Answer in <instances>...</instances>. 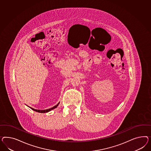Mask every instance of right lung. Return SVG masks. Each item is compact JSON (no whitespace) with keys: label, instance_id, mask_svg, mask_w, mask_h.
<instances>
[{"label":"right lung","instance_id":"obj_1","mask_svg":"<svg viewBox=\"0 0 151 151\" xmlns=\"http://www.w3.org/2000/svg\"><path fill=\"white\" fill-rule=\"evenodd\" d=\"M58 105H59V103L57 105L53 106L52 108H50V109H45V110H37V109H33V108H31V109H32L33 110H34V111H37V112H38V113H47V112H48V111H50V110H53L54 108H56Z\"/></svg>","mask_w":151,"mask_h":151}]
</instances>
